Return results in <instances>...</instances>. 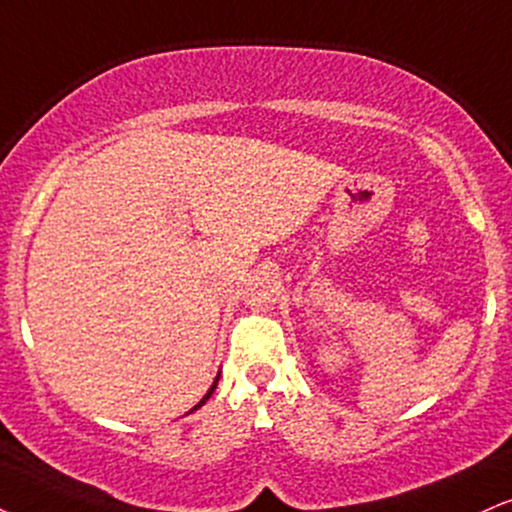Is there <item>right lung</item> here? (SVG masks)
Here are the masks:
<instances>
[{"label": "right lung", "mask_w": 512, "mask_h": 512, "mask_svg": "<svg viewBox=\"0 0 512 512\" xmlns=\"http://www.w3.org/2000/svg\"><path fill=\"white\" fill-rule=\"evenodd\" d=\"M217 384H219V374H217V379H214V381H212V386H209V391L205 393V396H202V400H200V403H197V405H195V408H190V412H193V410H197V408H202V405H205V403H207V400H209V396H212V393H214V389H217Z\"/></svg>", "instance_id": "add662e5"}]
</instances>
